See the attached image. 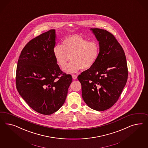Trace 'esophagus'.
Wrapping results in <instances>:
<instances>
[{
    "label": "esophagus",
    "instance_id": "34e87169",
    "mask_svg": "<svg viewBox=\"0 0 148 148\" xmlns=\"http://www.w3.org/2000/svg\"><path fill=\"white\" fill-rule=\"evenodd\" d=\"M72 77H73V79H76V78H77V75H75V74H72Z\"/></svg>",
    "mask_w": 148,
    "mask_h": 148
}]
</instances>
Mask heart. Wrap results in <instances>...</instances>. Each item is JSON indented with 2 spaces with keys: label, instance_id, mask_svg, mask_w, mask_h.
I'll return each instance as SVG.
<instances>
[{
  "label": "heart",
  "instance_id": "b5f03b06",
  "mask_svg": "<svg viewBox=\"0 0 148 148\" xmlns=\"http://www.w3.org/2000/svg\"><path fill=\"white\" fill-rule=\"evenodd\" d=\"M100 48L96 41H89L76 35L64 38L62 45L57 44L53 49L55 60L63 68L70 58L72 61L64 68L67 73H75L81 69L87 70L94 66L100 55Z\"/></svg>",
  "mask_w": 148,
  "mask_h": 148
}]
</instances>
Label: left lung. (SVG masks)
I'll return each instance as SVG.
<instances>
[{
	"mask_svg": "<svg viewBox=\"0 0 148 148\" xmlns=\"http://www.w3.org/2000/svg\"><path fill=\"white\" fill-rule=\"evenodd\" d=\"M98 40L97 62L77 76L82 97L90 108L102 111L111 108L119 98L127 77L124 51L114 35L106 30L90 29Z\"/></svg>",
	"mask_w": 148,
	"mask_h": 148,
	"instance_id": "obj_1",
	"label": "left lung"
}]
</instances>
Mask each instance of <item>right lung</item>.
<instances>
[{"label":"right lung","instance_id":"1","mask_svg":"<svg viewBox=\"0 0 148 148\" xmlns=\"http://www.w3.org/2000/svg\"><path fill=\"white\" fill-rule=\"evenodd\" d=\"M55 32L50 30L30 40L18 59L16 85L27 105L40 114L56 112L65 101L72 76L55 60Z\"/></svg>","mask_w":148,"mask_h":148}]
</instances>
